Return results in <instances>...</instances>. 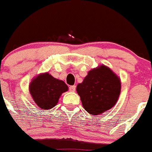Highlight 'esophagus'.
I'll return each mask as SVG.
<instances>
[{
  "instance_id": "34e87169",
  "label": "esophagus",
  "mask_w": 152,
  "mask_h": 152,
  "mask_svg": "<svg viewBox=\"0 0 152 152\" xmlns=\"http://www.w3.org/2000/svg\"><path fill=\"white\" fill-rule=\"evenodd\" d=\"M75 89H76V86L75 85H71L69 87V90L71 91H75Z\"/></svg>"
}]
</instances>
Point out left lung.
I'll list each match as a JSON object with an SVG mask.
<instances>
[{
  "instance_id": "1",
  "label": "left lung",
  "mask_w": 152,
  "mask_h": 152,
  "mask_svg": "<svg viewBox=\"0 0 152 152\" xmlns=\"http://www.w3.org/2000/svg\"><path fill=\"white\" fill-rule=\"evenodd\" d=\"M120 77L105 65L88 71L77 86L84 109L91 115H99L115 106L121 91Z\"/></svg>"
}]
</instances>
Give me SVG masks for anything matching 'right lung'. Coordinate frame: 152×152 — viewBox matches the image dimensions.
<instances>
[{"instance_id":"obj_1","label":"right lung","mask_w":152,"mask_h":152,"mask_svg":"<svg viewBox=\"0 0 152 152\" xmlns=\"http://www.w3.org/2000/svg\"><path fill=\"white\" fill-rule=\"evenodd\" d=\"M68 90L64 81L53 77L49 73L40 74L32 79L29 91L36 105L42 110L56 106L62 93Z\"/></svg>"}]
</instances>
